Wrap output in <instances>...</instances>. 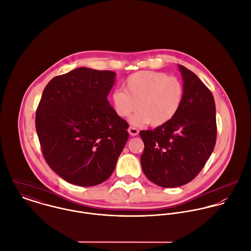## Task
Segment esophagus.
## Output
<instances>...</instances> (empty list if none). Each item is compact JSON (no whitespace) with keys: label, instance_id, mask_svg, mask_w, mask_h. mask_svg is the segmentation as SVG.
<instances>
[{"label":"esophagus","instance_id":"1","mask_svg":"<svg viewBox=\"0 0 251 251\" xmlns=\"http://www.w3.org/2000/svg\"><path fill=\"white\" fill-rule=\"evenodd\" d=\"M128 132L131 136H137L138 133H139V130L136 128V127H133V126H129L128 128Z\"/></svg>","mask_w":251,"mask_h":251}]
</instances>
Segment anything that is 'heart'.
I'll return each instance as SVG.
<instances>
[{"instance_id":"heart-1","label":"heart","mask_w":251,"mask_h":251,"mask_svg":"<svg viewBox=\"0 0 251 251\" xmlns=\"http://www.w3.org/2000/svg\"><path fill=\"white\" fill-rule=\"evenodd\" d=\"M124 90H115L111 94L115 114L126 119L138 108L140 111L131 117V124L143 126L150 123L154 127L167 124L177 115L184 95L183 85L178 78L150 71L129 75Z\"/></svg>"}]
</instances>
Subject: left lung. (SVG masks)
<instances>
[{
	"label": "left lung",
	"instance_id": "obj_1",
	"mask_svg": "<svg viewBox=\"0 0 251 251\" xmlns=\"http://www.w3.org/2000/svg\"><path fill=\"white\" fill-rule=\"evenodd\" d=\"M183 101L177 115L153 130H141L146 177L162 187L194 179L212 154L216 141L215 100L198 76L179 65Z\"/></svg>",
	"mask_w": 251,
	"mask_h": 251
}]
</instances>
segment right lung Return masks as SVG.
<instances>
[{
	"label": "right lung",
	"instance_id": "add662e5",
	"mask_svg": "<svg viewBox=\"0 0 251 251\" xmlns=\"http://www.w3.org/2000/svg\"><path fill=\"white\" fill-rule=\"evenodd\" d=\"M116 73L78 68L46 85L36 113L42 154L61 178L80 186L111 176L128 139V124L110 106Z\"/></svg>",
	"mask_w": 251,
	"mask_h": 251
}]
</instances>
